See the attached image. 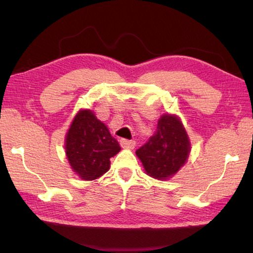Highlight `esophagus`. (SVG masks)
Listing matches in <instances>:
<instances>
[{"label":"esophagus","mask_w":253,"mask_h":253,"mask_svg":"<svg viewBox=\"0 0 253 253\" xmlns=\"http://www.w3.org/2000/svg\"><path fill=\"white\" fill-rule=\"evenodd\" d=\"M121 146L123 148H133L136 146V141L130 139H122L121 140Z\"/></svg>","instance_id":"1"}]
</instances>
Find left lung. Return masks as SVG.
I'll list each match as a JSON object with an SVG mask.
<instances>
[{"mask_svg": "<svg viewBox=\"0 0 253 253\" xmlns=\"http://www.w3.org/2000/svg\"><path fill=\"white\" fill-rule=\"evenodd\" d=\"M189 153L190 141L181 121L168 114L159 120L154 136L136 151L147 174L158 179L176 174Z\"/></svg>", "mask_w": 253, "mask_h": 253, "instance_id": "1", "label": "left lung"}]
</instances>
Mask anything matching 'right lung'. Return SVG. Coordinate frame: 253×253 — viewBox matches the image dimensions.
Listing matches in <instances>:
<instances>
[{
	"label": "right lung",
	"instance_id": "1",
	"mask_svg": "<svg viewBox=\"0 0 253 253\" xmlns=\"http://www.w3.org/2000/svg\"><path fill=\"white\" fill-rule=\"evenodd\" d=\"M120 150L117 140L91 110L76 115L65 138V153L81 178L92 181L108 171L109 159Z\"/></svg>",
	"mask_w": 253,
	"mask_h": 253
}]
</instances>
